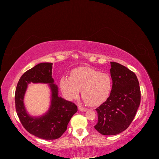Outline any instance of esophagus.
Here are the masks:
<instances>
[{"instance_id":"34e87169","label":"esophagus","mask_w":159,"mask_h":159,"mask_svg":"<svg viewBox=\"0 0 159 159\" xmlns=\"http://www.w3.org/2000/svg\"><path fill=\"white\" fill-rule=\"evenodd\" d=\"M78 109H79L80 111H85L87 110V109L85 108V107H81V106H79V107H78Z\"/></svg>"}]
</instances>
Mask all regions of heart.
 I'll use <instances>...</instances> for the list:
<instances>
[{
	"mask_svg": "<svg viewBox=\"0 0 159 159\" xmlns=\"http://www.w3.org/2000/svg\"><path fill=\"white\" fill-rule=\"evenodd\" d=\"M60 84L67 99L77 98L81 90V98L89 105H97L103 102L112 89V80L108 74L101 73L88 67L74 70L71 77H62Z\"/></svg>",
	"mask_w": 159,
	"mask_h": 159,
	"instance_id": "heart-1",
	"label": "heart"
}]
</instances>
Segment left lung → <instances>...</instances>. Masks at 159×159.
<instances>
[{
	"label": "left lung",
	"mask_w": 159,
	"mask_h": 159,
	"mask_svg": "<svg viewBox=\"0 0 159 159\" xmlns=\"http://www.w3.org/2000/svg\"><path fill=\"white\" fill-rule=\"evenodd\" d=\"M113 81L109 97L96 108L98 121L95 129L103 135H115L127 129L141 103V90L136 75L125 66L111 61Z\"/></svg>",
	"instance_id": "left-lung-1"
}]
</instances>
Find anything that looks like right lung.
Returning a JSON list of instances; mask_svg holds the SVG:
<instances>
[{"mask_svg": "<svg viewBox=\"0 0 159 159\" xmlns=\"http://www.w3.org/2000/svg\"><path fill=\"white\" fill-rule=\"evenodd\" d=\"M52 63H40L26 71L19 80L15 91V107L18 117L26 131L38 138L53 140L60 138L66 131L72 116L77 112L76 105L58 96L57 86L52 77ZM33 83H49L52 91L50 109L39 118L28 115L23 105L27 84Z\"/></svg>", "mask_w": 159, "mask_h": 159, "instance_id": "right-lung-1", "label": "right lung"}]
</instances>
